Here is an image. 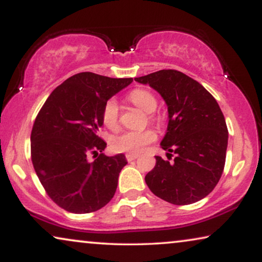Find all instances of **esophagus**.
<instances>
[{"instance_id":"esophagus-1","label":"esophagus","mask_w":262,"mask_h":262,"mask_svg":"<svg viewBox=\"0 0 262 262\" xmlns=\"http://www.w3.org/2000/svg\"><path fill=\"white\" fill-rule=\"evenodd\" d=\"M138 157L137 154H126V160L130 162V161H134Z\"/></svg>"}]
</instances>
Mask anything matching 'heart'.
Instances as JSON below:
<instances>
[{
  "label": "heart",
  "mask_w": 262,
  "mask_h": 262,
  "mask_svg": "<svg viewBox=\"0 0 262 262\" xmlns=\"http://www.w3.org/2000/svg\"><path fill=\"white\" fill-rule=\"evenodd\" d=\"M128 100L146 113H152L157 107V100L145 89H135L128 94ZM119 119V106L116 100L111 99L102 110V121L107 127L114 128ZM156 138L152 131H126L113 139L112 146L116 151L139 154L149 143Z\"/></svg>",
  "instance_id": "heart-1"
}]
</instances>
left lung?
I'll list each match as a JSON object with an SVG mask.
<instances>
[{"label":"left lung","instance_id":"1","mask_svg":"<svg viewBox=\"0 0 262 262\" xmlns=\"http://www.w3.org/2000/svg\"><path fill=\"white\" fill-rule=\"evenodd\" d=\"M162 96L168 126L161 146L174 152L169 163L156 156L145 175L154 194L175 205L199 202L220 181L228 148V128L216 99L199 82L178 70H160L136 77Z\"/></svg>","mask_w":262,"mask_h":262}]
</instances>
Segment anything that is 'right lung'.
<instances>
[{"instance_id":"right-lung-1","label":"right lung","mask_w":262,"mask_h":262,"mask_svg":"<svg viewBox=\"0 0 262 262\" xmlns=\"http://www.w3.org/2000/svg\"><path fill=\"white\" fill-rule=\"evenodd\" d=\"M132 78H111L80 73L53 91L39 111L31 134L34 170L53 202L73 213H89L110 203L117 191L124 154L91 163L106 148L99 137L105 103L132 83Z\"/></svg>"}]
</instances>
